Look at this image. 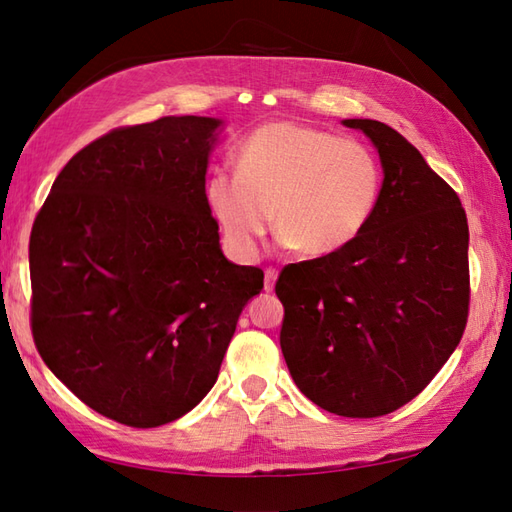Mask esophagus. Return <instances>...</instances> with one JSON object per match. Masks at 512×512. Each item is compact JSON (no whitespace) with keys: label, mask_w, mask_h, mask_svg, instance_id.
Returning a JSON list of instances; mask_svg holds the SVG:
<instances>
[{"label":"esophagus","mask_w":512,"mask_h":512,"mask_svg":"<svg viewBox=\"0 0 512 512\" xmlns=\"http://www.w3.org/2000/svg\"><path fill=\"white\" fill-rule=\"evenodd\" d=\"M275 281H277V270H275V268H266L264 290H266V292H273V290H275Z\"/></svg>","instance_id":"esophagus-1"}]
</instances>
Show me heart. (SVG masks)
<instances>
[{
    "label": "heart",
    "mask_w": 512,
    "mask_h": 512,
    "mask_svg": "<svg viewBox=\"0 0 512 512\" xmlns=\"http://www.w3.org/2000/svg\"><path fill=\"white\" fill-rule=\"evenodd\" d=\"M380 189L383 169L361 140L279 121L244 140L237 171L213 169L204 193L228 246L248 259L273 220L299 253H339L367 228Z\"/></svg>",
    "instance_id": "1"
}]
</instances>
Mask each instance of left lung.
Masks as SVG:
<instances>
[{
	"label": "left lung",
	"instance_id": "left-lung-1",
	"mask_svg": "<svg viewBox=\"0 0 512 512\" xmlns=\"http://www.w3.org/2000/svg\"><path fill=\"white\" fill-rule=\"evenodd\" d=\"M343 125L378 149L380 200L350 246L281 270L279 343L314 405L378 418L416 398L462 339L469 224L458 193L405 136L369 118Z\"/></svg>",
	"mask_w": 512,
	"mask_h": 512
}]
</instances>
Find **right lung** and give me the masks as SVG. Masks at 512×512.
I'll list each match as a JSON object with an SVG mask.
<instances>
[{
  "mask_svg": "<svg viewBox=\"0 0 512 512\" xmlns=\"http://www.w3.org/2000/svg\"><path fill=\"white\" fill-rule=\"evenodd\" d=\"M220 118L118 127L72 156L30 233V325L43 363L127 427L209 394L264 270L228 262L206 202Z\"/></svg>",
  "mask_w": 512,
  "mask_h": 512,
  "instance_id": "1",
  "label": "right lung"
}]
</instances>
